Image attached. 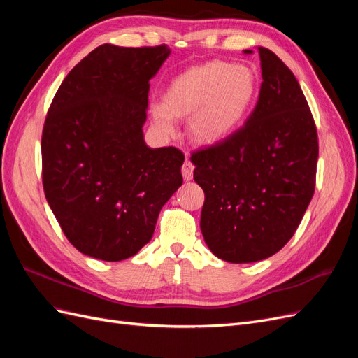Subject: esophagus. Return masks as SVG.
Here are the masks:
<instances>
[{"label": "esophagus", "mask_w": 358, "mask_h": 358, "mask_svg": "<svg viewBox=\"0 0 358 358\" xmlns=\"http://www.w3.org/2000/svg\"><path fill=\"white\" fill-rule=\"evenodd\" d=\"M192 175H194V164L189 159H185V162H183L182 166V176L185 180H191Z\"/></svg>", "instance_id": "34e87169"}]
</instances>
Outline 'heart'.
I'll return each instance as SVG.
<instances>
[{
    "mask_svg": "<svg viewBox=\"0 0 358 358\" xmlns=\"http://www.w3.org/2000/svg\"><path fill=\"white\" fill-rule=\"evenodd\" d=\"M257 92L258 80L251 69L210 61L173 78L162 94V104H152L150 112L167 134L175 129L173 116H189L188 129L194 142L212 146L239 129Z\"/></svg>",
    "mask_w": 358,
    "mask_h": 358,
    "instance_id": "obj_1",
    "label": "heart"
}]
</instances>
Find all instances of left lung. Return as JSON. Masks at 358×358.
Segmentation results:
<instances>
[{
    "instance_id": "left-lung-1",
    "label": "left lung",
    "mask_w": 358,
    "mask_h": 358,
    "mask_svg": "<svg viewBox=\"0 0 358 358\" xmlns=\"http://www.w3.org/2000/svg\"><path fill=\"white\" fill-rule=\"evenodd\" d=\"M262 88L242 128L191 155L204 191L200 229L229 263L272 257L296 233L315 191L318 136L292 71L258 48Z\"/></svg>"
}]
</instances>
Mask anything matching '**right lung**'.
Returning a JSON list of instances; mask_svg holds the SVG:
<instances>
[{
    "mask_svg": "<svg viewBox=\"0 0 358 358\" xmlns=\"http://www.w3.org/2000/svg\"><path fill=\"white\" fill-rule=\"evenodd\" d=\"M166 45H101L64 79L43 127V188L70 243L121 262L150 239L162 206L182 185L179 149L145 143L149 80Z\"/></svg>",
    "mask_w": 358,
    "mask_h": 358,
    "instance_id": "obj_1",
    "label": "right lung"
}]
</instances>
